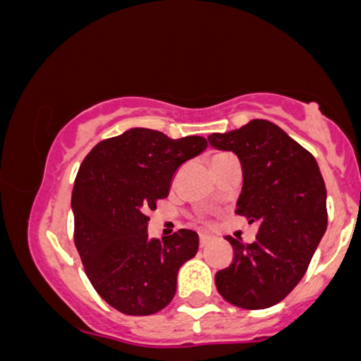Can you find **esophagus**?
<instances>
[{
	"instance_id": "esophagus-1",
	"label": "esophagus",
	"mask_w": 361,
	"mask_h": 361,
	"mask_svg": "<svg viewBox=\"0 0 361 361\" xmlns=\"http://www.w3.org/2000/svg\"><path fill=\"white\" fill-rule=\"evenodd\" d=\"M212 241H214L212 235H209V234H200V247L209 246V244L212 243Z\"/></svg>"
}]
</instances>
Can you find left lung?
<instances>
[{
  "label": "left lung",
  "instance_id": "left-lung-1",
  "mask_svg": "<svg viewBox=\"0 0 361 361\" xmlns=\"http://www.w3.org/2000/svg\"><path fill=\"white\" fill-rule=\"evenodd\" d=\"M209 142L238 156L243 190L235 214L259 224L255 243L227 238L234 259L215 273V287L235 307H271L302 280L326 233L324 180L314 156L268 120L210 134Z\"/></svg>",
  "mask_w": 361,
  "mask_h": 361
}]
</instances>
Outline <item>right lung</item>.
Returning <instances> with one entry per match:
<instances>
[{
	"mask_svg": "<svg viewBox=\"0 0 361 361\" xmlns=\"http://www.w3.org/2000/svg\"><path fill=\"white\" fill-rule=\"evenodd\" d=\"M207 146L198 135L169 139L135 127L98 142L81 163L71 197L74 244L91 285L122 314L166 307L178 270L197 255L195 231L151 239L146 214L168 197L176 169Z\"/></svg>",
	"mask_w": 361,
	"mask_h": 361,
	"instance_id": "1",
	"label": "right lung"
}]
</instances>
